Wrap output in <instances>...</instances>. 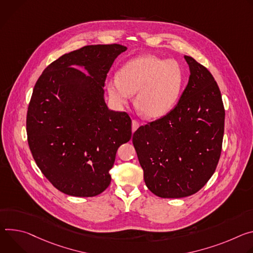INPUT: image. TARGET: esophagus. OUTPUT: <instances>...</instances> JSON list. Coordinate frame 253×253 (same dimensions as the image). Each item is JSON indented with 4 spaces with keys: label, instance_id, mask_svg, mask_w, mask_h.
I'll use <instances>...</instances> for the list:
<instances>
[{
    "label": "esophagus",
    "instance_id": "34e87169",
    "mask_svg": "<svg viewBox=\"0 0 253 253\" xmlns=\"http://www.w3.org/2000/svg\"><path fill=\"white\" fill-rule=\"evenodd\" d=\"M138 126H139V123H138V122H136V121H132V122H131V129H132V132L135 131V130L138 128Z\"/></svg>",
    "mask_w": 253,
    "mask_h": 253
}]
</instances>
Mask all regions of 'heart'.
<instances>
[{
	"instance_id": "1",
	"label": "heart",
	"mask_w": 253,
	"mask_h": 253,
	"mask_svg": "<svg viewBox=\"0 0 253 253\" xmlns=\"http://www.w3.org/2000/svg\"><path fill=\"white\" fill-rule=\"evenodd\" d=\"M185 84V72L176 60L142 55L128 60L118 77L106 81L110 99L126 105L135 94L134 105L150 120L161 119L177 105Z\"/></svg>"
}]
</instances>
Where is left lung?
<instances>
[{
    "label": "left lung",
    "instance_id": "8db88e82",
    "mask_svg": "<svg viewBox=\"0 0 253 253\" xmlns=\"http://www.w3.org/2000/svg\"><path fill=\"white\" fill-rule=\"evenodd\" d=\"M190 76L175 108L139 126L132 144L149 190L161 198H183L212 177L224 133L221 92L212 74L185 55Z\"/></svg>",
    "mask_w": 253,
    "mask_h": 253
}]
</instances>
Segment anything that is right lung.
I'll return each instance as SVG.
<instances>
[{
	"label": "right lung",
	"mask_w": 253,
	"mask_h": 253,
	"mask_svg": "<svg viewBox=\"0 0 253 253\" xmlns=\"http://www.w3.org/2000/svg\"><path fill=\"white\" fill-rule=\"evenodd\" d=\"M126 49L84 46L52 62L35 84L27 112L28 144L43 175L64 194L102 193L119 147L131 137L130 118L108 109L103 90L111 65Z\"/></svg>",
	"instance_id": "right-lung-1"
}]
</instances>
